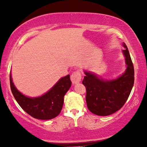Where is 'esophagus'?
<instances>
[{"label":"esophagus","mask_w":147,"mask_h":147,"mask_svg":"<svg viewBox=\"0 0 147 147\" xmlns=\"http://www.w3.org/2000/svg\"><path fill=\"white\" fill-rule=\"evenodd\" d=\"M81 79H82V75L79 70H77V71H74V73L71 74V80L72 83L74 84L80 83V81H81Z\"/></svg>","instance_id":"obj_1"}]
</instances>
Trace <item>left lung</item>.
Wrapping results in <instances>:
<instances>
[{
	"label": "left lung",
	"instance_id": "1",
	"mask_svg": "<svg viewBox=\"0 0 147 147\" xmlns=\"http://www.w3.org/2000/svg\"><path fill=\"white\" fill-rule=\"evenodd\" d=\"M122 53L126 69L116 79L100 78L90 71H84L82 84L86 88V103L89 110L98 116H108L121 108L127 100L134 82V70L129 51L123 43Z\"/></svg>",
	"mask_w": 147,
	"mask_h": 147
}]
</instances>
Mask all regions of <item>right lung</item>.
<instances>
[{
    "mask_svg": "<svg viewBox=\"0 0 147 147\" xmlns=\"http://www.w3.org/2000/svg\"><path fill=\"white\" fill-rule=\"evenodd\" d=\"M11 92L19 106L32 117L40 120H49L58 116L63 107L64 96L71 87L69 75L60 78L47 92L39 97H27L14 85L10 74Z\"/></svg>",
    "mask_w": 147,
    "mask_h": 147,
    "instance_id": "right-lung-1",
    "label": "right lung"
}]
</instances>
